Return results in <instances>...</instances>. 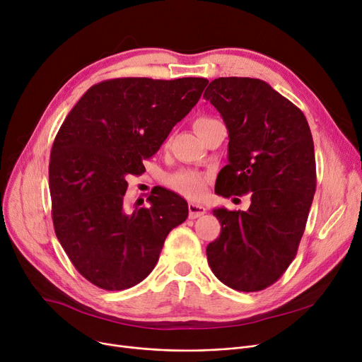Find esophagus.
<instances>
[{"label": "esophagus", "mask_w": 362, "mask_h": 362, "mask_svg": "<svg viewBox=\"0 0 362 362\" xmlns=\"http://www.w3.org/2000/svg\"><path fill=\"white\" fill-rule=\"evenodd\" d=\"M187 210H189V217L191 218H197L206 214L207 209L202 206V204H195V202H189L187 204Z\"/></svg>", "instance_id": "esophagus-1"}]
</instances>
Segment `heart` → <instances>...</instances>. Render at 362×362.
I'll list each match as a JSON object with an SVG mask.
<instances>
[{
	"label": "heart",
	"instance_id": "b5f03b06",
	"mask_svg": "<svg viewBox=\"0 0 362 362\" xmlns=\"http://www.w3.org/2000/svg\"><path fill=\"white\" fill-rule=\"evenodd\" d=\"M210 121H213V119L207 118V117H201L194 122V127H195V130H198L201 125L207 124ZM167 182H168V186L171 187V189H175L176 192H179L187 198H198L202 194L204 187H206L207 177L201 175V173H198V171L183 170V171L176 173V175L170 176Z\"/></svg>",
	"mask_w": 362,
	"mask_h": 362
}]
</instances>
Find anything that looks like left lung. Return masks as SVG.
I'll return each mask as SVG.
<instances>
[{
  "mask_svg": "<svg viewBox=\"0 0 362 362\" xmlns=\"http://www.w3.org/2000/svg\"><path fill=\"white\" fill-rule=\"evenodd\" d=\"M229 132L216 192L250 194L247 211L216 209L220 237L207 245L213 274L238 291L272 286L296 257L317 187L306 117L257 78H216L204 91Z\"/></svg>",
  "mask_w": 362,
  "mask_h": 362,
  "instance_id": "1",
  "label": "left lung"
}]
</instances>
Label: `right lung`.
Listing matches in <instances>:
<instances>
[{
	"instance_id": "obj_1",
	"label": "right lung",
	"mask_w": 362,
	"mask_h": 362,
	"mask_svg": "<svg viewBox=\"0 0 362 362\" xmlns=\"http://www.w3.org/2000/svg\"><path fill=\"white\" fill-rule=\"evenodd\" d=\"M206 78H115L90 87L59 129L49 185L54 232L91 284L121 291L155 268L168 232L183 223L187 202L160 189L149 207L125 204L129 177L160 149L198 103Z\"/></svg>"
}]
</instances>
